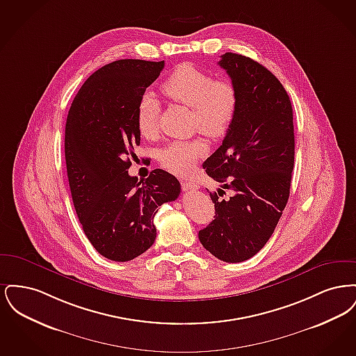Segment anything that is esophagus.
Masks as SVG:
<instances>
[{
  "label": "esophagus",
  "instance_id": "34e87169",
  "mask_svg": "<svg viewBox=\"0 0 356 356\" xmlns=\"http://www.w3.org/2000/svg\"><path fill=\"white\" fill-rule=\"evenodd\" d=\"M181 188H183L184 191H196V189H199V186H197L196 183H193V181L183 180V181H181Z\"/></svg>",
  "mask_w": 356,
  "mask_h": 356
}]
</instances>
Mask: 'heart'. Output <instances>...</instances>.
Here are the masks:
<instances>
[{
    "instance_id": "1",
    "label": "heart",
    "mask_w": 356,
    "mask_h": 356,
    "mask_svg": "<svg viewBox=\"0 0 356 356\" xmlns=\"http://www.w3.org/2000/svg\"><path fill=\"white\" fill-rule=\"evenodd\" d=\"M163 93L172 102L191 108L192 128L212 138L221 137L229 129L236 115L238 95L228 79H218L192 64H181L161 85ZM160 105L154 96L145 93L137 104L136 124L140 135L154 138L159 134ZM202 138L177 140L159 153L161 165L175 175H186L204 152Z\"/></svg>"
}]
</instances>
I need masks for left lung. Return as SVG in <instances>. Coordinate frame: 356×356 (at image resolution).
<instances>
[{"instance_id": "8db88e82", "label": "left lung", "mask_w": 356, "mask_h": 356, "mask_svg": "<svg viewBox=\"0 0 356 356\" xmlns=\"http://www.w3.org/2000/svg\"><path fill=\"white\" fill-rule=\"evenodd\" d=\"M238 95L222 144L205 161L220 183L209 192L215 219L202 231L204 248L227 263L257 254L272 236L289 197L295 159L292 105L282 83L252 58L225 53L219 61ZM224 188L232 191L225 200Z\"/></svg>"}]
</instances>
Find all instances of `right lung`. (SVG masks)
Segmentation results:
<instances>
[{
    "mask_svg": "<svg viewBox=\"0 0 356 356\" xmlns=\"http://www.w3.org/2000/svg\"><path fill=\"white\" fill-rule=\"evenodd\" d=\"M164 61L119 60L96 70L77 92L65 125V161L72 200L85 235L99 254L129 261L156 238L159 207L180 195L179 180L154 170L129 176L140 145L136 109Z\"/></svg>",
    "mask_w": 356,
    "mask_h": 356,
    "instance_id": "1",
    "label": "right lung"
}]
</instances>
